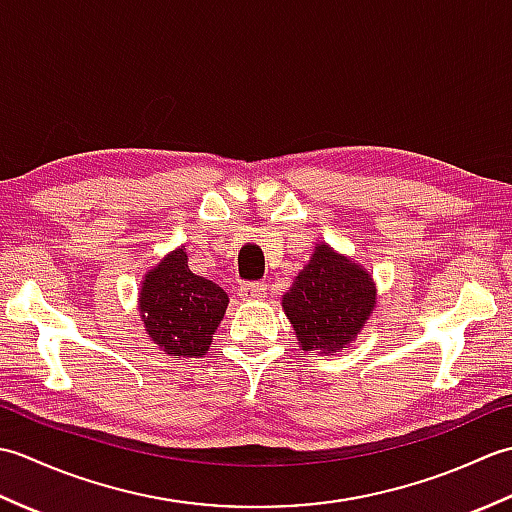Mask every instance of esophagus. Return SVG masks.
I'll use <instances>...</instances> for the list:
<instances>
[{"label":"esophagus","mask_w":512,"mask_h":512,"mask_svg":"<svg viewBox=\"0 0 512 512\" xmlns=\"http://www.w3.org/2000/svg\"><path fill=\"white\" fill-rule=\"evenodd\" d=\"M264 292H266L264 284H244L242 288H239V297H242L244 301H255L262 297Z\"/></svg>","instance_id":"34e87169"}]
</instances>
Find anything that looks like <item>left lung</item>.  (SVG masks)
Masks as SVG:
<instances>
[{"instance_id":"8db88e82","label":"left lung","mask_w":512,"mask_h":512,"mask_svg":"<svg viewBox=\"0 0 512 512\" xmlns=\"http://www.w3.org/2000/svg\"><path fill=\"white\" fill-rule=\"evenodd\" d=\"M281 308L303 352L332 356L350 347L372 317L376 281L352 257L319 242L281 297Z\"/></svg>"}]
</instances>
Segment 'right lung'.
Wrapping results in <instances>:
<instances>
[{"label":"right lung","instance_id":"obj_1","mask_svg":"<svg viewBox=\"0 0 512 512\" xmlns=\"http://www.w3.org/2000/svg\"><path fill=\"white\" fill-rule=\"evenodd\" d=\"M228 306L226 292L189 268L178 246L151 266L138 288V312L149 341L171 358H200L213 343Z\"/></svg>","mask_w":512,"mask_h":512}]
</instances>
